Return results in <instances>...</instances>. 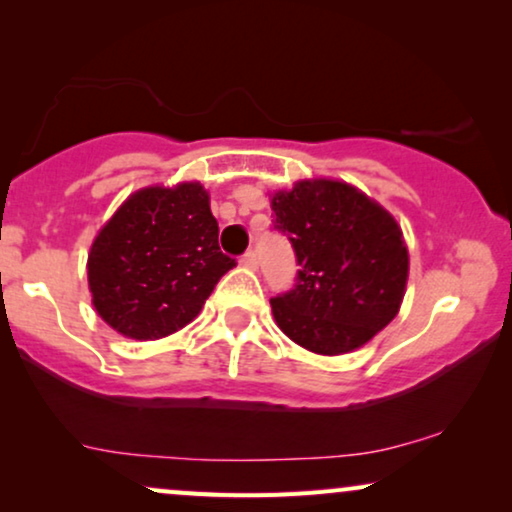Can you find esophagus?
<instances>
[{
  "mask_svg": "<svg viewBox=\"0 0 512 512\" xmlns=\"http://www.w3.org/2000/svg\"><path fill=\"white\" fill-rule=\"evenodd\" d=\"M240 263L244 265V268H249V270H256L258 268V258H256L254 251H247V254L242 256Z\"/></svg>",
  "mask_w": 512,
  "mask_h": 512,
  "instance_id": "1",
  "label": "esophagus"
}]
</instances>
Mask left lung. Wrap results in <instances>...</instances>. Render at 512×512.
<instances>
[{"label":"left lung","instance_id":"8db88e82","mask_svg":"<svg viewBox=\"0 0 512 512\" xmlns=\"http://www.w3.org/2000/svg\"><path fill=\"white\" fill-rule=\"evenodd\" d=\"M275 230L300 265L291 291L270 298L277 326L314 354L366 345L398 314L408 247L387 209L345 181H298L272 195Z\"/></svg>","mask_w":512,"mask_h":512}]
</instances>
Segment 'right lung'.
Wrapping results in <instances>:
<instances>
[{
    "label": "right lung",
    "mask_w": 512,
    "mask_h": 512,
    "mask_svg": "<svg viewBox=\"0 0 512 512\" xmlns=\"http://www.w3.org/2000/svg\"><path fill=\"white\" fill-rule=\"evenodd\" d=\"M235 258L200 184L132 193L95 237L88 286L100 317L125 338H165L198 317Z\"/></svg>",
    "instance_id": "1"
}]
</instances>
